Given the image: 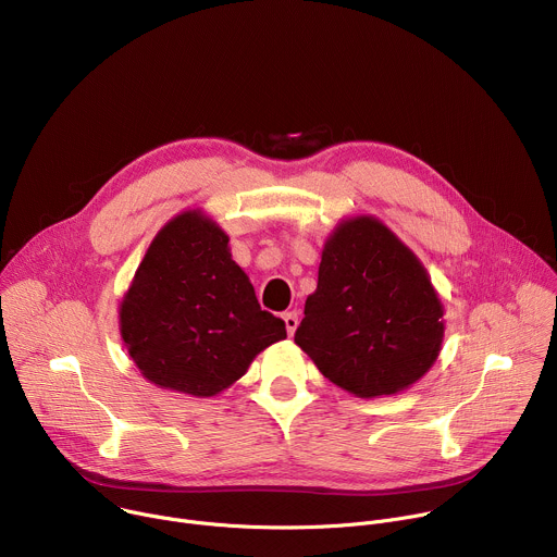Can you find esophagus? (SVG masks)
<instances>
[{
	"instance_id": "34e87169",
	"label": "esophagus",
	"mask_w": 557,
	"mask_h": 557,
	"mask_svg": "<svg viewBox=\"0 0 557 557\" xmlns=\"http://www.w3.org/2000/svg\"><path fill=\"white\" fill-rule=\"evenodd\" d=\"M284 324H286V333H288V337H293V335H295V331H297V326H299V314H297V310L284 312Z\"/></svg>"
}]
</instances>
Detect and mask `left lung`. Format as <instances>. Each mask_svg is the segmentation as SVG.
I'll list each match as a JSON object with an SVG mask.
<instances>
[{"mask_svg":"<svg viewBox=\"0 0 557 557\" xmlns=\"http://www.w3.org/2000/svg\"><path fill=\"white\" fill-rule=\"evenodd\" d=\"M443 304L428 269L374 215L342 220L322 251L295 344L342 389H408L438 359Z\"/></svg>","mask_w":557,"mask_h":557,"instance_id":"left-lung-1","label":"left lung"}]
</instances>
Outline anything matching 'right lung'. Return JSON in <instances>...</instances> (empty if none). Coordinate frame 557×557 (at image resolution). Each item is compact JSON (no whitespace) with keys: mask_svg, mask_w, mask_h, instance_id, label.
I'll use <instances>...</instances> for the list:
<instances>
[{"mask_svg":"<svg viewBox=\"0 0 557 557\" xmlns=\"http://www.w3.org/2000/svg\"><path fill=\"white\" fill-rule=\"evenodd\" d=\"M123 344L140 374L163 389L215 396L271 344L280 317L260 308L231 258L228 235L200 209L156 233L119 306Z\"/></svg>","mask_w":557,"mask_h":557,"instance_id":"right-lung-1","label":"right lung"}]
</instances>
